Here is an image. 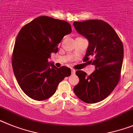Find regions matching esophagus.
I'll use <instances>...</instances> for the list:
<instances>
[{"instance_id":"obj_1","label":"esophagus","mask_w":133,"mask_h":133,"mask_svg":"<svg viewBox=\"0 0 133 133\" xmlns=\"http://www.w3.org/2000/svg\"><path fill=\"white\" fill-rule=\"evenodd\" d=\"M75 72H76V71L74 69H71V74L72 75L75 74Z\"/></svg>"}]
</instances>
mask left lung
I'll list each match as a JSON object with an SVG mask.
<instances>
[{
  "label": "left lung",
  "instance_id": "left-lung-1",
  "mask_svg": "<svg viewBox=\"0 0 133 133\" xmlns=\"http://www.w3.org/2000/svg\"><path fill=\"white\" fill-rule=\"evenodd\" d=\"M73 25L78 33L89 41L83 61L96 66L90 75L77 71L79 83L73 88L81 100L94 104L102 101L112 92L121 79L124 56L123 44L114 29L102 20L75 21Z\"/></svg>",
  "mask_w": 133,
  "mask_h": 133
}]
</instances>
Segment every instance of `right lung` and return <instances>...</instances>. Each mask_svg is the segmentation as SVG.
Here are the masks:
<instances>
[{"instance_id": "right-lung-1", "label": "right lung", "mask_w": 133, "mask_h": 133, "mask_svg": "<svg viewBox=\"0 0 133 133\" xmlns=\"http://www.w3.org/2000/svg\"><path fill=\"white\" fill-rule=\"evenodd\" d=\"M71 31L68 22L47 16L38 17L21 28L15 43L12 66L19 85L28 97L37 101L49 98L59 83L71 75L70 68H56L48 60Z\"/></svg>"}]
</instances>
